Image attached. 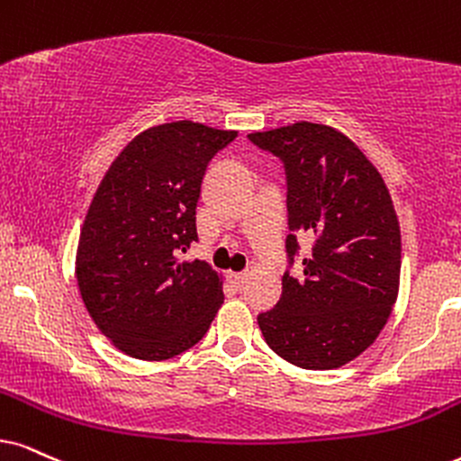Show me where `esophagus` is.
Masks as SVG:
<instances>
[{
	"label": "esophagus",
	"mask_w": 461,
	"mask_h": 461,
	"mask_svg": "<svg viewBox=\"0 0 461 461\" xmlns=\"http://www.w3.org/2000/svg\"><path fill=\"white\" fill-rule=\"evenodd\" d=\"M227 278H230V283L234 285L236 289H242L249 276H247V272H230V274H227Z\"/></svg>",
	"instance_id": "obj_1"
}]
</instances>
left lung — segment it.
I'll list each match as a JSON object with an SVG mask.
<instances>
[{
  "instance_id": "obj_1",
  "label": "left lung",
  "mask_w": 461,
  "mask_h": 461,
  "mask_svg": "<svg viewBox=\"0 0 461 461\" xmlns=\"http://www.w3.org/2000/svg\"><path fill=\"white\" fill-rule=\"evenodd\" d=\"M287 174V258L312 238L304 276H283L281 300L258 317L267 347L306 370L340 368L385 328L400 289L402 242L392 195L357 144L300 123L249 133Z\"/></svg>"
}]
</instances>
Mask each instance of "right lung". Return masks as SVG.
Returning a JSON list of instances; mask_svg holds the SVG:
<instances>
[{
  "label": "right lung",
  "instance_id": "obj_1",
  "mask_svg": "<svg viewBox=\"0 0 461 461\" xmlns=\"http://www.w3.org/2000/svg\"><path fill=\"white\" fill-rule=\"evenodd\" d=\"M238 131L176 121L138 133L104 174L80 230L76 281L93 323L116 348L161 361L202 340L223 304L206 261H180L197 240L208 161Z\"/></svg>",
  "mask_w": 461,
  "mask_h": 461
}]
</instances>
